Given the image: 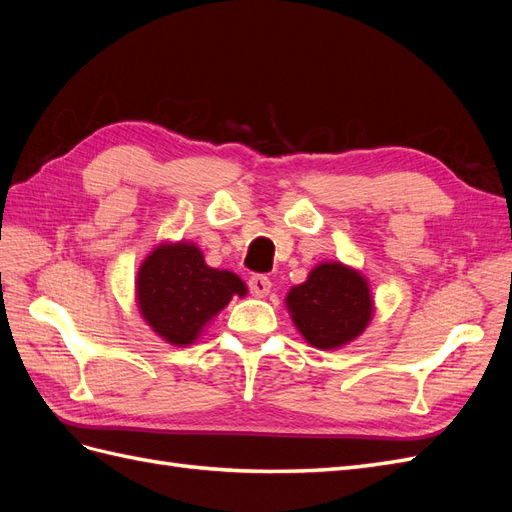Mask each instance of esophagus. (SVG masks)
Here are the masks:
<instances>
[{"label": "esophagus", "mask_w": 512, "mask_h": 512, "mask_svg": "<svg viewBox=\"0 0 512 512\" xmlns=\"http://www.w3.org/2000/svg\"><path fill=\"white\" fill-rule=\"evenodd\" d=\"M247 284H250V290L254 297H267V294L271 292V280L267 275H252Z\"/></svg>", "instance_id": "1"}]
</instances>
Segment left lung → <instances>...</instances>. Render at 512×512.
<instances>
[{"label":"left lung","instance_id":"left-lung-1","mask_svg":"<svg viewBox=\"0 0 512 512\" xmlns=\"http://www.w3.org/2000/svg\"><path fill=\"white\" fill-rule=\"evenodd\" d=\"M286 307L309 344L333 350L363 333L374 301L359 273L339 262H322L305 284L288 292Z\"/></svg>","mask_w":512,"mask_h":512}]
</instances>
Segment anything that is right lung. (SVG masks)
Returning a JSON list of instances; mask_svg holds the SVG:
<instances>
[{
  "mask_svg": "<svg viewBox=\"0 0 512 512\" xmlns=\"http://www.w3.org/2000/svg\"><path fill=\"white\" fill-rule=\"evenodd\" d=\"M245 292L235 273L207 267L192 243L160 245L145 258L136 280L143 318L175 346L192 344L232 294L243 297Z\"/></svg>",
  "mask_w": 512,
  "mask_h": 512,
  "instance_id": "add662e5",
  "label": "right lung"
}]
</instances>
